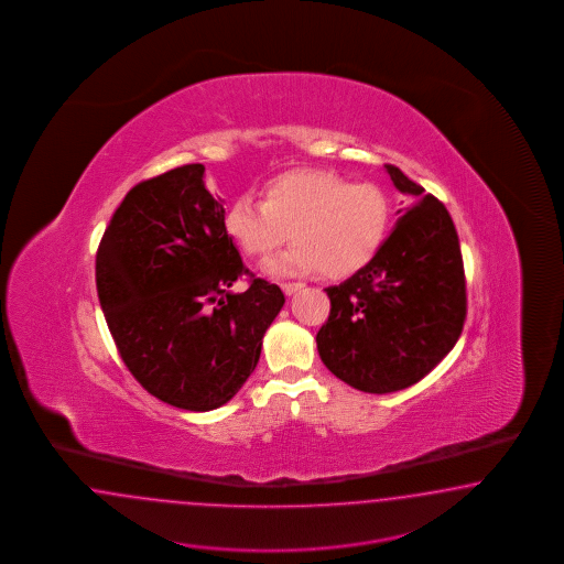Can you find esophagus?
<instances>
[{
	"label": "esophagus",
	"instance_id": "1",
	"mask_svg": "<svg viewBox=\"0 0 564 564\" xmlns=\"http://www.w3.org/2000/svg\"><path fill=\"white\" fill-rule=\"evenodd\" d=\"M302 288H304V283H283V285H281V290H283L285 295H293L295 291H300Z\"/></svg>",
	"mask_w": 564,
	"mask_h": 564
}]
</instances>
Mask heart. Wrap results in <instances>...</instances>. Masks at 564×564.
Segmentation results:
<instances>
[{
  "mask_svg": "<svg viewBox=\"0 0 564 564\" xmlns=\"http://www.w3.org/2000/svg\"><path fill=\"white\" fill-rule=\"evenodd\" d=\"M262 203L241 194L227 206L223 227L250 258H264L267 273L318 271L328 279L358 273L375 258L389 227V200L368 182H347L328 170H291L262 186Z\"/></svg>",
  "mask_w": 564,
  "mask_h": 564,
  "instance_id": "heart-1",
  "label": "heart"
}]
</instances>
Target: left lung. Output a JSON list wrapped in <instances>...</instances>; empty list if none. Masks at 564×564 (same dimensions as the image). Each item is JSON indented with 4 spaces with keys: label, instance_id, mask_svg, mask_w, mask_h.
Returning <instances> with one entry per match:
<instances>
[{
    "label": "left lung",
    "instance_id": "8db88e82",
    "mask_svg": "<svg viewBox=\"0 0 564 564\" xmlns=\"http://www.w3.org/2000/svg\"><path fill=\"white\" fill-rule=\"evenodd\" d=\"M411 198L375 258L326 288L330 314L316 335L326 368L364 393H394L430 375L462 337L465 271L455 223L438 198L394 167Z\"/></svg>",
    "mask_w": 564,
    "mask_h": 564
}]
</instances>
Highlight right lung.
Listing matches in <instances>:
<instances>
[{
  "instance_id": "add662e5",
  "label": "right lung",
  "mask_w": 564,
  "mask_h": 564,
  "mask_svg": "<svg viewBox=\"0 0 564 564\" xmlns=\"http://www.w3.org/2000/svg\"><path fill=\"white\" fill-rule=\"evenodd\" d=\"M223 217L205 165H182L130 189L97 250V293L126 368L180 410H217L238 393L285 304L243 267ZM243 273L251 288L231 294Z\"/></svg>"
}]
</instances>
